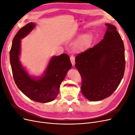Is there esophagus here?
<instances>
[{
    "mask_svg": "<svg viewBox=\"0 0 135 135\" xmlns=\"http://www.w3.org/2000/svg\"><path fill=\"white\" fill-rule=\"evenodd\" d=\"M70 61H71V62L72 64V65L74 66L75 65V57L73 56H71L70 57Z\"/></svg>",
    "mask_w": 135,
    "mask_h": 135,
    "instance_id": "obj_1",
    "label": "esophagus"
}]
</instances>
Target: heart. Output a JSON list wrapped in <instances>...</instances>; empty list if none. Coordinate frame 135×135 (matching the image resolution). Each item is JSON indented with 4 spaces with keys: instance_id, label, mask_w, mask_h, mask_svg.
Here are the masks:
<instances>
[{
    "instance_id": "b5f03b06",
    "label": "heart",
    "mask_w": 135,
    "mask_h": 135,
    "mask_svg": "<svg viewBox=\"0 0 135 135\" xmlns=\"http://www.w3.org/2000/svg\"><path fill=\"white\" fill-rule=\"evenodd\" d=\"M79 35V34H78ZM93 40V34L91 32H85L77 40L74 45L76 51H83L90 46Z\"/></svg>"
}]
</instances>
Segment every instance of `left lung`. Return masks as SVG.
<instances>
[{
	"mask_svg": "<svg viewBox=\"0 0 135 135\" xmlns=\"http://www.w3.org/2000/svg\"><path fill=\"white\" fill-rule=\"evenodd\" d=\"M105 25L104 39L75 57V66L82 78L81 93L90 101L109 97L124 75L123 42L115 26L108 23Z\"/></svg>",
	"mask_w": 135,
	"mask_h": 135,
	"instance_id": "left-lung-1",
	"label": "left lung"
}]
</instances>
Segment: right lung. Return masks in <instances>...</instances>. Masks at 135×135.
<instances>
[{
    "mask_svg": "<svg viewBox=\"0 0 135 135\" xmlns=\"http://www.w3.org/2000/svg\"><path fill=\"white\" fill-rule=\"evenodd\" d=\"M35 26V23L30 22L16 34L10 51V62L15 83L20 90L34 101L50 103L58 95L60 84L72 65L69 56L63 54L51 57L41 75L29 74L20 61L21 39L29 34Z\"/></svg>",
    "mask_w": 135,
    "mask_h": 135,
    "instance_id": "right-lung-1",
    "label": "right lung"
}]
</instances>
